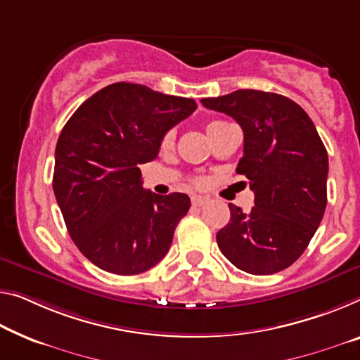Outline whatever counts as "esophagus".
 I'll return each instance as SVG.
<instances>
[{"label":"esophagus","instance_id":"esophagus-1","mask_svg":"<svg viewBox=\"0 0 360 360\" xmlns=\"http://www.w3.org/2000/svg\"><path fill=\"white\" fill-rule=\"evenodd\" d=\"M207 202V198H202V196H193L191 198V204L195 207H201V206H204V204Z\"/></svg>","mask_w":360,"mask_h":360}]
</instances>
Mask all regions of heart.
<instances>
[{"mask_svg": "<svg viewBox=\"0 0 360 360\" xmlns=\"http://www.w3.org/2000/svg\"><path fill=\"white\" fill-rule=\"evenodd\" d=\"M224 122L222 120H214V122H211V124H207V127H206V130H207V135H211L212 131L217 129L219 125H222ZM162 148H170L174 145V131L170 130V131H167V134L164 135V138H162ZM196 184H202V180H196Z\"/></svg>", "mask_w": 360, "mask_h": 360, "instance_id": "1", "label": "heart"}]
</instances>
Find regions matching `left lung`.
<instances>
[{
  "label": "left lung",
  "instance_id": "8db88e82",
  "mask_svg": "<svg viewBox=\"0 0 360 360\" xmlns=\"http://www.w3.org/2000/svg\"><path fill=\"white\" fill-rule=\"evenodd\" d=\"M201 103L240 124L245 148L236 172L254 191L248 214L229 204L219 250L248 274L285 270L306 250L327 207L328 154L317 129L300 104L276 93L236 90Z\"/></svg>",
  "mask_w": 360,
  "mask_h": 360
}]
</instances>
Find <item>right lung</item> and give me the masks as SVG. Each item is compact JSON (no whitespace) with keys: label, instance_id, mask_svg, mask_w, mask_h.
Instances as JSON below:
<instances>
[{"label":"right lung","instance_id":"right-lung-1","mask_svg":"<svg viewBox=\"0 0 360 360\" xmlns=\"http://www.w3.org/2000/svg\"><path fill=\"white\" fill-rule=\"evenodd\" d=\"M196 108L195 99L119 82L88 98L64 125L54 196L75 246L96 267L136 275L167 254L191 201L143 190L138 165L156 159L164 135Z\"/></svg>","mask_w":360,"mask_h":360}]
</instances>
